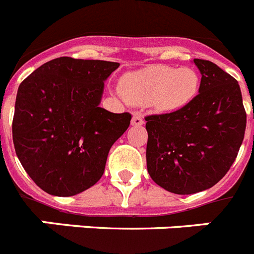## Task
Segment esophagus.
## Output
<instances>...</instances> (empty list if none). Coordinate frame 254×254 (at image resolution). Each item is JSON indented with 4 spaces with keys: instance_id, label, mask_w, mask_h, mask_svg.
<instances>
[{
    "instance_id": "34e87169",
    "label": "esophagus",
    "mask_w": 254,
    "mask_h": 254,
    "mask_svg": "<svg viewBox=\"0 0 254 254\" xmlns=\"http://www.w3.org/2000/svg\"><path fill=\"white\" fill-rule=\"evenodd\" d=\"M131 125L132 126H142L143 125V118L141 114L138 113H133V116H132V121H131Z\"/></svg>"
}]
</instances>
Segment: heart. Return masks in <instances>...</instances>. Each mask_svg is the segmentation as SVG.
Instances as JSON below:
<instances>
[{"instance_id": "obj_1", "label": "heart", "mask_w": 254, "mask_h": 254, "mask_svg": "<svg viewBox=\"0 0 254 254\" xmlns=\"http://www.w3.org/2000/svg\"><path fill=\"white\" fill-rule=\"evenodd\" d=\"M199 77L190 67L149 66L123 75L122 96L136 105H150L158 112H173L186 107L196 96Z\"/></svg>"}]
</instances>
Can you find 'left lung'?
Listing matches in <instances>:
<instances>
[{"mask_svg": "<svg viewBox=\"0 0 254 254\" xmlns=\"http://www.w3.org/2000/svg\"><path fill=\"white\" fill-rule=\"evenodd\" d=\"M201 72L198 95L173 113L146 117L147 172L176 194L215 186L237 158L247 114L234 77L210 61L193 60Z\"/></svg>", "mask_w": 254, "mask_h": 254, "instance_id": "left-lung-1", "label": "left lung"}]
</instances>
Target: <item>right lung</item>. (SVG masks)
<instances>
[{
  "instance_id": "right-lung-1",
  "label": "right lung",
  "mask_w": 254,
  "mask_h": 254,
  "mask_svg": "<svg viewBox=\"0 0 254 254\" xmlns=\"http://www.w3.org/2000/svg\"><path fill=\"white\" fill-rule=\"evenodd\" d=\"M117 62L60 57L20 84L12 121L15 151L35 185L53 196L81 193L102 178L129 113L100 108Z\"/></svg>"
}]
</instances>
